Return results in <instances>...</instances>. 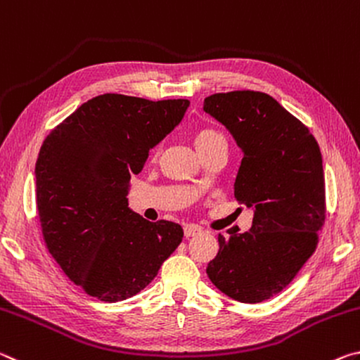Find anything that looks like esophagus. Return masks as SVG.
I'll return each mask as SVG.
<instances>
[{
  "instance_id": "obj_1",
  "label": "esophagus",
  "mask_w": 360,
  "mask_h": 360,
  "mask_svg": "<svg viewBox=\"0 0 360 360\" xmlns=\"http://www.w3.org/2000/svg\"><path fill=\"white\" fill-rule=\"evenodd\" d=\"M202 233V229L199 228V226H196V225H186L185 226V236L186 238H193V236H198V234H201Z\"/></svg>"
}]
</instances>
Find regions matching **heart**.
I'll use <instances>...</instances> for the list:
<instances>
[{"label":"heart","instance_id":"obj_1","mask_svg":"<svg viewBox=\"0 0 360 360\" xmlns=\"http://www.w3.org/2000/svg\"><path fill=\"white\" fill-rule=\"evenodd\" d=\"M215 137H220V134L217 131H212V129H202V131L194 134V145H196V148H201L202 145Z\"/></svg>","mask_w":360,"mask_h":360}]
</instances>
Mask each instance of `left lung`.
<instances>
[{
	"label": "left lung",
	"mask_w": 360,
	"mask_h": 360,
	"mask_svg": "<svg viewBox=\"0 0 360 360\" xmlns=\"http://www.w3.org/2000/svg\"><path fill=\"white\" fill-rule=\"evenodd\" d=\"M243 151L234 196L253 210L247 233L219 234L207 276L240 303L278 295L317 245L326 221L322 155L313 134L268 94L233 91L204 100Z\"/></svg>",
	"instance_id": "obj_1"
}]
</instances>
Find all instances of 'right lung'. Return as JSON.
<instances>
[{
  "mask_svg": "<svg viewBox=\"0 0 360 360\" xmlns=\"http://www.w3.org/2000/svg\"><path fill=\"white\" fill-rule=\"evenodd\" d=\"M185 98L103 94L47 135L34 179L47 250L63 273L100 302H121L150 284L184 239L179 223L129 209V181L148 153L184 120Z\"/></svg>",
  "mask_w": 360,
  "mask_h": 360,
  "instance_id": "1",
  "label": "right lung"
}]
</instances>
